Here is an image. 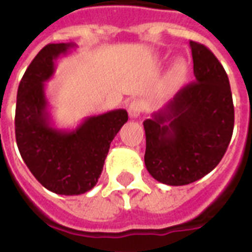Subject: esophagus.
I'll list each match as a JSON object with an SVG mask.
<instances>
[{
  "label": "esophagus",
  "instance_id": "obj_1",
  "mask_svg": "<svg viewBox=\"0 0 252 252\" xmlns=\"http://www.w3.org/2000/svg\"><path fill=\"white\" fill-rule=\"evenodd\" d=\"M144 109V105L143 103L140 100H132L129 103V105H128V113H129L130 118H139L140 115H141V112H143Z\"/></svg>",
  "mask_w": 252,
  "mask_h": 252
}]
</instances>
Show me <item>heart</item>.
<instances>
[{"label": "heart", "instance_id": "b5f03b06", "mask_svg": "<svg viewBox=\"0 0 252 252\" xmlns=\"http://www.w3.org/2000/svg\"><path fill=\"white\" fill-rule=\"evenodd\" d=\"M186 71H188V64H186L185 59H177L170 67L168 74V82L170 86H177L185 79Z\"/></svg>", "mask_w": 252, "mask_h": 252}]
</instances>
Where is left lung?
<instances>
[{"label": "left lung", "instance_id": "1", "mask_svg": "<svg viewBox=\"0 0 252 252\" xmlns=\"http://www.w3.org/2000/svg\"><path fill=\"white\" fill-rule=\"evenodd\" d=\"M195 82L144 122L145 166L170 186L210 173L226 153L234 129V104L223 66L206 46L189 42Z\"/></svg>", "mask_w": 252, "mask_h": 252}]
</instances>
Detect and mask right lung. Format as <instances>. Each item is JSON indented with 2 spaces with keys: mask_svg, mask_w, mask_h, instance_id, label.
<instances>
[{
  "mask_svg": "<svg viewBox=\"0 0 252 252\" xmlns=\"http://www.w3.org/2000/svg\"><path fill=\"white\" fill-rule=\"evenodd\" d=\"M74 43H50L36 54L17 92L15 140L32 176L46 189L62 195L83 194L100 177L109 145L128 120L126 109L90 116L74 130L53 126L45 82L55 62Z\"/></svg>",
  "mask_w": 252,
  "mask_h": 252,
  "instance_id": "1",
  "label": "right lung"
}]
</instances>
